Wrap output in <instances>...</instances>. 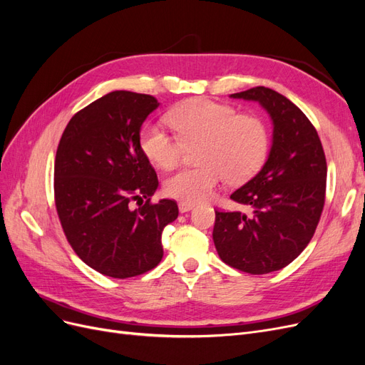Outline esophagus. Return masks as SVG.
Instances as JSON below:
<instances>
[{"label":"esophagus","instance_id":"esophagus-1","mask_svg":"<svg viewBox=\"0 0 365 365\" xmlns=\"http://www.w3.org/2000/svg\"><path fill=\"white\" fill-rule=\"evenodd\" d=\"M180 212L181 213H187V212H190V210H193V204H189V202H180Z\"/></svg>","mask_w":365,"mask_h":365}]
</instances>
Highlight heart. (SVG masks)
Segmentation results:
<instances>
[{
  "mask_svg": "<svg viewBox=\"0 0 365 365\" xmlns=\"http://www.w3.org/2000/svg\"><path fill=\"white\" fill-rule=\"evenodd\" d=\"M175 134L157 121L140 130V148L146 158L161 169H172L184 148L200 145L195 168L181 169L164 182V192L182 202H200L213 195L225 175L240 182L259 170L267 158L269 134L256 115L239 114L227 103L195 98L173 108L165 115Z\"/></svg>",
  "mask_w": 365,
  "mask_h": 365,
  "instance_id": "b5f03b06",
  "label": "heart"
}]
</instances>
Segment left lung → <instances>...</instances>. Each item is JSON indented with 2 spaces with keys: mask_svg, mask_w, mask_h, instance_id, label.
<instances>
[{
  "mask_svg": "<svg viewBox=\"0 0 365 365\" xmlns=\"http://www.w3.org/2000/svg\"><path fill=\"white\" fill-rule=\"evenodd\" d=\"M230 97L260 103L272 120V146L260 172L230 196L250 212L216 210L213 242L230 267L268 274L300 256L315 233L324 207L326 157L314 125L289 98L264 86Z\"/></svg>",
  "mask_w": 365,
  "mask_h": 365,
  "instance_id": "8db88e82",
  "label": "left lung"
}]
</instances>
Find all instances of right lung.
Wrapping results in <instances>:
<instances>
[{"label": "right lung", "mask_w": 365, "mask_h": 365, "mask_svg": "<svg viewBox=\"0 0 365 365\" xmlns=\"http://www.w3.org/2000/svg\"><path fill=\"white\" fill-rule=\"evenodd\" d=\"M158 105L149 94L113 91L76 113L59 141L54 202L61 225L77 256L108 277L155 268L163 230L178 217L175 201L150 202L158 178L138 141ZM132 200L138 209L130 208Z\"/></svg>", "instance_id": "1"}]
</instances>
